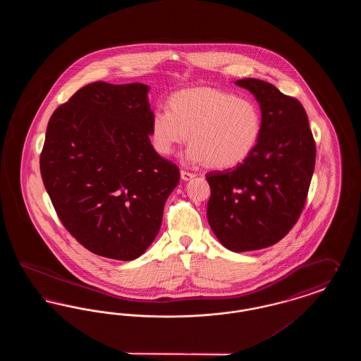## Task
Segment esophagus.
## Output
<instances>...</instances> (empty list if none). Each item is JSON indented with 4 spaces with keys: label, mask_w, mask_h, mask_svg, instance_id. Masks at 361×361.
Segmentation results:
<instances>
[{
    "label": "esophagus",
    "mask_w": 361,
    "mask_h": 361,
    "mask_svg": "<svg viewBox=\"0 0 361 361\" xmlns=\"http://www.w3.org/2000/svg\"><path fill=\"white\" fill-rule=\"evenodd\" d=\"M196 174L195 173H190L188 172V171H181V178L184 180V181H188V180H190V178H193Z\"/></svg>",
    "instance_id": "1"
}]
</instances>
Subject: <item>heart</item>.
I'll list each match as a JSON object with an SVG mask.
<instances>
[{"label": "heart", "mask_w": 361, "mask_h": 361, "mask_svg": "<svg viewBox=\"0 0 361 361\" xmlns=\"http://www.w3.org/2000/svg\"><path fill=\"white\" fill-rule=\"evenodd\" d=\"M168 108L154 111L150 137L155 152L171 155L185 143L189 162H206L212 169L242 164L257 146L262 115L257 104L234 93L211 87L174 93Z\"/></svg>", "instance_id": "b5f03b06"}]
</instances>
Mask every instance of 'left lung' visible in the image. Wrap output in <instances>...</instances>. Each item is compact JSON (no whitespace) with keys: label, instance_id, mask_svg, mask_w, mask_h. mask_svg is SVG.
<instances>
[{"label":"left lung","instance_id":"left-lung-1","mask_svg":"<svg viewBox=\"0 0 361 361\" xmlns=\"http://www.w3.org/2000/svg\"><path fill=\"white\" fill-rule=\"evenodd\" d=\"M235 85L257 99L262 133L234 169L207 173V218L224 247L240 253L272 246L290 233L306 204L317 150L299 100L257 78Z\"/></svg>","mask_w":361,"mask_h":361}]
</instances>
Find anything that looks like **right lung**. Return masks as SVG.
Returning <instances> with one entry per match:
<instances>
[{"label": "right lung", "instance_id": "obj_1", "mask_svg": "<svg viewBox=\"0 0 361 361\" xmlns=\"http://www.w3.org/2000/svg\"><path fill=\"white\" fill-rule=\"evenodd\" d=\"M149 86L93 82L52 114L43 184L65 228L89 252L131 261L162 224L180 171L150 142Z\"/></svg>", "mask_w": 361, "mask_h": 361}]
</instances>
